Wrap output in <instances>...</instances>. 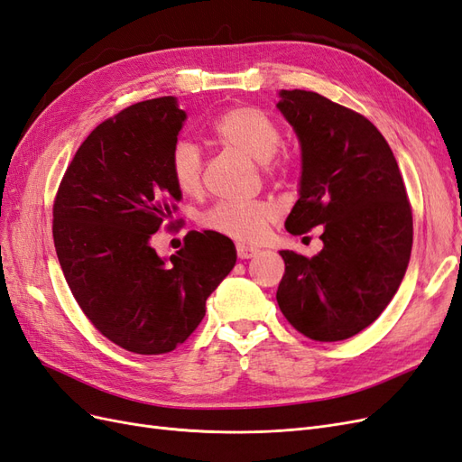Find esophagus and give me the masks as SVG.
<instances>
[{"instance_id":"34e87169","label":"esophagus","mask_w":462,"mask_h":462,"mask_svg":"<svg viewBox=\"0 0 462 462\" xmlns=\"http://www.w3.org/2000/svg\"><path fill=\"white\" fill-rule=\"evenodd\" d=\"M258 254V250L253 248V246H246V245H236V256H239L241 260H248Z\"/></svg>"}]
</instances>
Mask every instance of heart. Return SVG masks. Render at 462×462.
<instances>
[{"mask_svg": "<svg viewBox=\"0 0 462 462\" xmlns=\"http://www.w3.org/2000/svg\"><path fill=\"white\" fill-rule=\"evenodd\" d=\"M212 134L223 146L243 152L245 156L262 162L270 177L287 175L289 162L277 156L283 134L279 125L262 109L253 106H235L223 111L214 121ZM204 158L200 148L180 138L170 153V173L175 187L185 192H199L202 185ZM277 217V208L270 200L229 202L221 200L208 209L202 217L204 227L229 236L239 243H256Z\"/></svg>", "mask_w": 462, "mask_h": 462, "instance_id": "1", "label": "heart"}]
</instances>
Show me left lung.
Here are the masks:
<instances>
[{"label": "left lung", "instance_id": "8db88e82", "mask_svg": "<svg viewBox=\"0 0 462 462\" xmlns=\"http://www.w3.org/2000/svg\"><path fill=\"white\" fill-rule=\"evenodd\" d=\"M279 111L302 150L291 235L321 226L319 254L282 250L277 304L304 337L343 341L377 319L411 260L412 209L383 134L356 111L309 90H282Z\"/></svg>", "mask_w": 462, "mask_h": 462}]
</instances>
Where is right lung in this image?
I'll use <instances>...</instances> for the list:
<instances>
[{
  "instance_id": "obj_1",
  "label": "right lung",
  "mask_w": 462,
  "mask_h": 462,
  "mask_svg": "<svg viewBox=\"0 0 462 462\" xmlns=\"http://www.w3.org/2000/svg\"><path fill=\"white\" fill-rule=\"evenodd\" d=\"M187 114L173 96L138 102L87 136L53 200V243L80 310L111 343L171 353L200 326L206 299L236 262L229 236L189 231L163 260L152 235L180 200L170 153Z\"/></svg>"
}]
</instances>
